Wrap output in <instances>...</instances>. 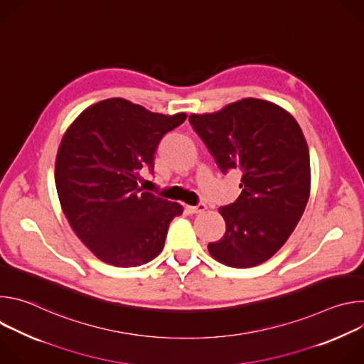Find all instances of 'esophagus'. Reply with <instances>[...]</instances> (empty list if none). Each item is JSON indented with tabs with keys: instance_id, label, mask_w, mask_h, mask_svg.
I'll return each mask as SVG.
<instances>
[{
	"instance_id": "esophagus-1",
	"label": "esophagus",
	"mask_w": 364,
	"mask_h": 364,
	"mask_svg": "<svg viewBox=\"0 0 364 364\" xmlns=\"http://www.w3.org/2000/svg\"><path fill=\"white\" fill-rule=\"evenodd\" d=\"M207 209V205L204 203H198L197 205H186V210L190 215H197V213H203Z\"/></svg>"
}]
</instances>
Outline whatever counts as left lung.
<instances>
[{
  "mask_svg": "<svg viewBox=\"0 0 364 364\" xmlns=\"http://www.w3.org/2000/svg\"><path fill=\"white\" fill-rule=\"evenodd\" d=\"M193 129L223 174L240 171V196L220 207L225 236L209 243L216 261L252 268L275 255L298 225L309 197V152L291 114L246 97L215 114H191Z\"/></svg>",
  "mask_w": 364,
  "mask_h": 364,
  "instance_id": "8db88e82",
  "label": "left lung"
}]
</instances>
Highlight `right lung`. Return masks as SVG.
<instances>
[{
    "instance_id": "add662e5",
    "label": "right lung",
    "mask_w": 364,
    "mask_h": 364,
    "mask_svg": "<svg viewBox=\"0 0 364 364\" xmlns=\"http://www.w3.org/2000/svg\"><path fill=\"white\" fill-rule=\"evenodd\" d=\"M186 118L112 97L86 108L66 131L55 168L59 200L77 237L102 262L139 267L163 250L183 205L145 191L141 170L154 173L161 138Z\"/></svg>"
}]
</instances>
